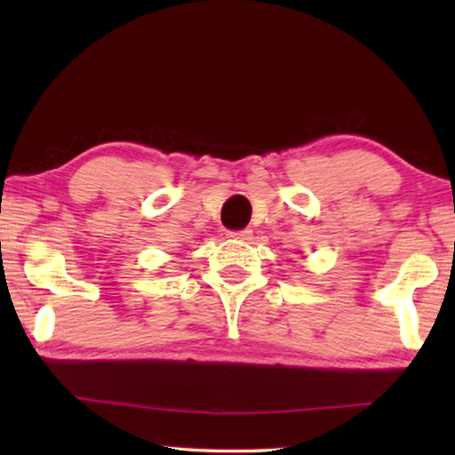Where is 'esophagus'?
I'll return each mask as SVG.
<instances>
[{"mask_svg": "<svg viewBox=\"0 0 455 455\" xmlns=\"http://www.w3.org/2000/svg\"><path fill=\"white\" fill-rule=\"evenodd\" d=\"M228 236L230 238H236V241H251L252 230H249V228H244V230H230Z\"/></svg>", "mask_w": 455, "mask_h": 455, "instance_id": "34e87169", "label": "esophagus"}]
</instances>
